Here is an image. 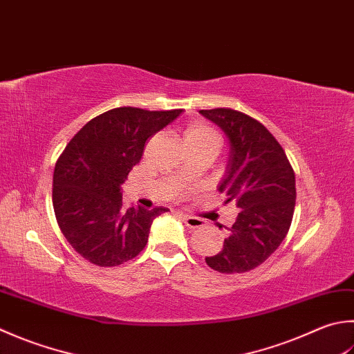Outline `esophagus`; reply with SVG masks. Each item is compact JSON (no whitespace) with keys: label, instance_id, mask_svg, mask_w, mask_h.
I'll return each instance as SVG.
<instances>
[{"label":"esophagus","instance_id":"esophagus-1","mask_svg":"<svg viewBox=\"0 0 354 354\" xmlns=\"http://www.w3.org/2000/svg\"><path fill=\"white\" fill-rule=\"evenodd\" d=\"M183 219L185 225L189 228H201L204 227V219L198 216H192V214H183Z\"/></svg>","mask_w":354,"mask_h":354}]
</instances>
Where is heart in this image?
I'll use <instances>...</instances> for the list:
<instances>
[{
  "label": "heart",
  "mask_w": 354,
  "mask_h": 354,
  "mask_svg": "<svg viewBox=\"0 0 354 354\" xmlns=\"http://www.w3.org/2000/svg\"><path fill=\"white\" fill-rule=\"evenodd\" d=\"M198 141H216L219 142L218 133L209 124L205 122H192L185 130V142H198Z\"/></svg>",
  "instance_id": "1"
}]
</instances>
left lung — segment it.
Wrapping results in <instances>:
<instances>
[{"mask_svg":"<svg viewBox=\"0 0 354 354\" xmlns=\"http://www.w3.org/2000/svg\"><path fill=\"white\" fill-rule=\"evenodd\" d=\"M230 140V158L218 190L239 209L218 254L205 258L219 273H245L281 245L296 204L295 171L286 151L264 124L239 110H201Z\"/></svg>","mask_w":354,"mask_h":354,"instance_id":"left-lung-1","label":"left lung"}]
</instances>
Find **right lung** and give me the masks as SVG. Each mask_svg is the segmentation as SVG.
Masks as SVG:
<instances>
[{"label": "right lung", "instance_id": "1", "mask_svg": "<svg viewBox=\"0 0 354 354\" xmlns=\"http://www.w3.org/2000/svg\"><path fill=\"white\" fill-rule=\"evenodd\" d=\"M183 109L116 107L90 120L58 158L52 201L61 233L90 264L116 267L136 258L165 207L122 209L121 184L141 161L145 141Z\"/></svg>", "mask_w": 354, "mask_h": 354}]
</instances>
